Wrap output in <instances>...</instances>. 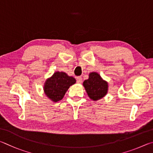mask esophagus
Returning a JSON list of instances; mask_svg holds the SVG:
<instances>
[{
    "mask_svg": "<svg viewBox=\"0 0 153 153\" xmlns=\"http://www.w3.org/2000/svg\"><path fill=\"white\" fill-rule=\"evenodd\" d=\"M82 79L81 76L76 77V82H78V83H81V82H82Z\"/></svg>",
    "mask_w": 153,
    "mask_h": 153,
    "instance_id": "obj_1",
    "label": "esophagus"
}]
</instances>
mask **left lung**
Listing matches in <instances>:
<instances>
[{"label":"left lung","mask_w":153,"mask_h":153,"mask_svg":"<svg viewBox=\"0 0 153 153\" xmlns=\"http://www.w3.org/2000/svg\"><path fill=\"white\" fill-rule=\"evenodd\" d=\"M83 86L91 100L97 101L105 96L108 91V82L101 78L97 72L89 73V79L83 82Z\"/></svg>","instance_id":"obj_1"}]
</instances>
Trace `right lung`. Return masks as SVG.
I'll list each match as a JSON object with an SVG mask.
<instances>
[{
  "mask_svg": "<svg viewBox=\"0 0 153 153\" xmlns=\"http://www.w3.org/2000/svg\"><path fill=\"white\" fill-rule=\"evenodd\" d=\"M76 82V80L64 72H56L44 84L45 95L53 102H58L64 97L67 90Z\"/></svg>",
  "mask_w": 153,
  "mask_h": 153,
  "instance_id": "add662e5",
  "label": "right lung"
}]
</instances>
